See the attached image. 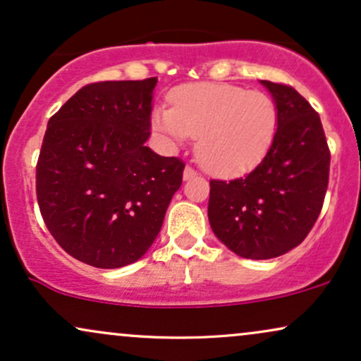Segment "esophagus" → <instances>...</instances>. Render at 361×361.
<instances>
[{
	"label": "esophagus",
	"instance_id": "1",
	"mask_svg": "<svg viewBox=\"0 0 361 361\" xmlns=\"http://www.w3.org/2000/svg\"><path fill=\"white\" fill-rule=\"evenodd\" d=\"M195 176H197V171H195V169H192L190 166H186L185 171H183V180L188 181V180H192V178H195Z\"/></svg>",
	"mask_w": 361,
	"mask_h": 361
}]
</instances>
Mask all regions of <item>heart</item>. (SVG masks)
I'll return each instance as SVG.
<instances>
[{"label":"heart","instance_id":"1","mask_svg":"<svg viewBox=\"0 0 361 361\" xmlns=\"http://www.w3.org/2000/svg\"><path fill=\"white\" fill-rule=\"evenodd\" d=\"M171 109L157 106L152 127L168 142L197 137L198 161L215 175H243L267 157L279 128L271 97L227 82H192L169 94Z\"/></svg>","mask_w":361,"mask_h":361}]
</instances>
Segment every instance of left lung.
<instances>
[{"label": "left lung", "instance_id": "8db88e82", "mask_svg": "<svg viewBox=\"0 0 361 361\" xmlns=\"http://www.w3.org/2000/svg\"><path fill=\"white\" fill-rule=\"evenodd\" d=\"M259 82L279 110L273 146L250 175L210 181L209 198L214 234L247 259L276 258L304 241L321 214L331 161L309 102L292 86Z\"/></svg>", "mask_w": 361, "mask_h": 361}]
</instances>
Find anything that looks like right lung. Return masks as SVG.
Returning a JSON list of instances; mask_svg holds the SVG:
<instances>
[{
    "label": "right lung",
    "mask_w": 361,
    "mask_h": 361,
    "mask_svg": "<svg viewBox=\"0 0 361 361\" xmlns=\"http://www.w3.org/2000/svg\"><path fill=\"white\" fill-rule=\"evenodd\" d=\"M156 82H93L47 123L37 163L40 212L62 250L91 267L142 258L181 186L185 164L146 146Z\"/></svg>",
    "instance_id": "add662e5"
}]
</instances>
